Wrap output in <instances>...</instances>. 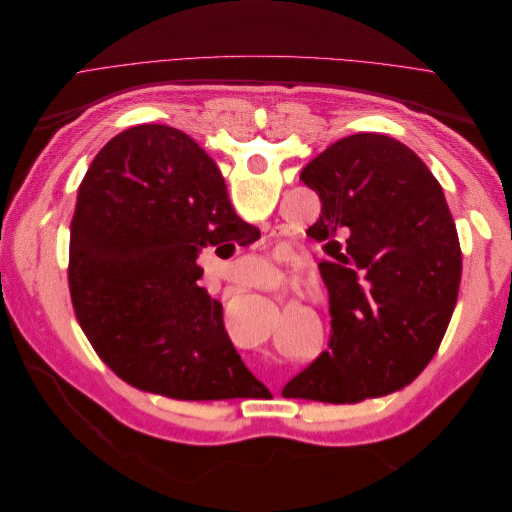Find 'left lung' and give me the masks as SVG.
<instances>
[{
	"label": "left lung",
	"instance_id": "8db88e82",
	"mask_svg": "<svg viewBox=\"0 0 512 512\" xmlns=\"http://www.w3.org/2000/svg\"><path fill=\"white\" fill-rule=\"evenodd\" d=\"M320 196L307 235L333 260L331 352L294 376L282 395L356 404L404 389L433 359L461 282V247L444 192L427 164L391 136L361 132L301 170Z\"/></svg>",
	"mask_w": 512,
	"mask_h": 512
}]
</instances>
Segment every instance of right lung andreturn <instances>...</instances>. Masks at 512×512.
<instances>
[{"label":"right lung","mask_w":512,"mask_h":512,"mask_svg":"<svg viewBox=\"0 0 512 512\" xmlns=\"http://www.w3.org/2000/svg\"><path fill=\"white\" fill-rule=\"evenodd\" d=\"M220 168L181 130L136 126L108 141L79 188L68 284L100 359L136 389L185 401L252 397L262 382L198 286V254L250 245ZM215 250V252H218Z\"/></svg>","instance_id":"add662e5"}]
</instances>
